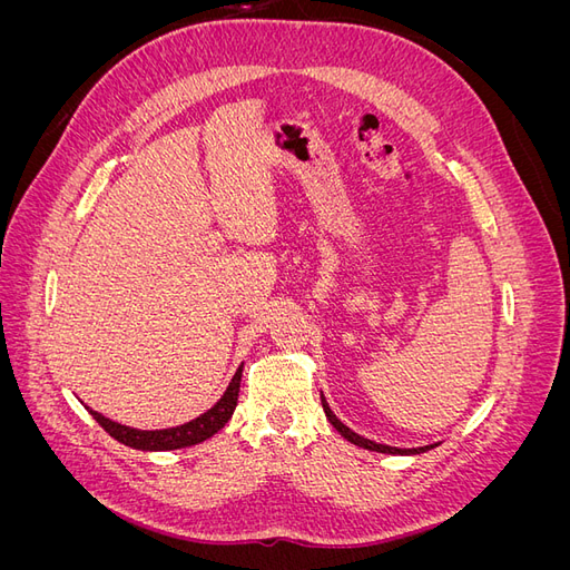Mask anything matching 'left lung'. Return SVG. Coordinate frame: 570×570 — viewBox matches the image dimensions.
<instances>
[{"label":"left lung","mask_w":570,"mask_h":570,"mask_svg":"<svg viewBox=\"0 0 570 570\" xmlns=\"http://www.w3.org/2000/svg\"><path fill=\"white\" fill-rule=\"evenodd\" d=\"M321 404H323V411H325L327 421L333 423V428L337 430V433H340L344 440H350L352 444H356V446H364V450L381 452V454H423V452H428V450H433V446H438V444H425V446H413V450H400V446H390V444H381V442L366 440V438H361L358 433H354V430H350L347 425H344V423L335 416L333 409L327 406V402H325V396H323V394H321Z\"/></svg>","instance_id":"8db88e82"}]
</instances>
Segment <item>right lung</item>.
<instances>
[{"instance_id":"add662e5","label":"right lung","mask_w":570,"mask_h":570,"mask_svg":"<svg viewBox=\"0 0 570 570\" xmlns=\"http://www.w3.org/2000/svg\"><path fill=\"white\" fill-rule=\"evenodd\" d=\"M239 381H243V366L237 368V373L233 375V381L228 385V390L223 392L220 400L209 409L204 411L202 416L193 419L189 423L176 425V428H164V430H137V428H128L120 425L101 413L92 411L88 406V411L92 413V419L107 430V433L118 440L120 444L132 446V450H142V452H170V450H183V446H193L199 444L204 440H209L212 435H216L218 430L226 425L233 416V411L237 406V394H239Z\"/></svg>"}]
</instances>
